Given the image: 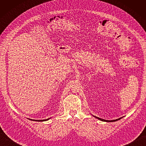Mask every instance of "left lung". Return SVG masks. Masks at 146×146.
Here are the masks:
<instances>
[{
  "instance_id": "8db88e82",
  "label": "left lung",
  "mask_w": 146,
  "mask_h": 146,
  "mask_svg": "<svg viewBox=\"0 0 146 146\" xmlns=\"http://www.w3.org/2000/svg\"><path fill=\"white\" fill-rule=\"evenodd\" d=\"M95 117H96L97 118V119H99V120H102V121H104V122H115V121H117V120H120V119H122V117L121 118H119V119H116V120H104V119H100V118H99V117H95V116H94Z\"/></svg>"
}]
</instances>
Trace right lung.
Instances as JSON below:
<instances>
[{
	"mask_svg": "<svg viewBox=\"0 0 146 146\" xmlns=\"http://www.w3.org/2000/svg\"><path fill=\"white\" fill-rule=\"evenodd\" d=\"M50 119V118H49ZM49 119H44V120H32V119H30L31 120H35V121H38V122H42V121H46V120H48Z\"/></svg>",
	"mask_w": 146,
	"mask_h": 146,
	"instance_id": "add662e5",
	"label": "right lung"
}]
</instances>
